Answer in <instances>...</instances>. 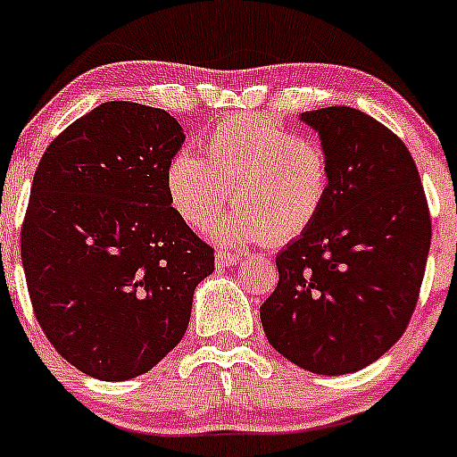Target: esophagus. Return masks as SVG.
Masks as SVG:
<instances>
[{
	"label": "esophagus",
	"instance_id": "1",
	"mask_svg": "<svg viewBox=\"0 0 457 457\" xmlns=\"http://www.w3.org/2000/svg\"><path fill=\"white\" fill-rule=\"evenodd\" d=\"M239 259H242V254L239 253H228V250H218L215 253V263L218 266H235V263H239Z\"/></svg>",
	"mask_w": 457,
	"mask_h": 457
}]
</instances>
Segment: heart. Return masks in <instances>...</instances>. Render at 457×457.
I'll return each mask as SVG.
<instances>
[{
    "label": "heart",
    "instance_id": "b5f03b06",
    "mask_svg": "<svg viewBox=\"0 0 457 457\" xmlns=\"http://www.w3.org/2000/svg\"><path fill=\"white\" fill-rule=\"evenodd\" d=\"M207 159L183 148L165 165L171 209L203 227L233 195L237 211L211 227L220 242L287 244L316 224L331 194L325 150L266 115H235L204 139Z\"/></svg>",
    "mask_w": 457,
    "mask_h": 457
}]
</instances>
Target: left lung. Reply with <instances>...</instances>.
Here are the masks:
<instances>
[{
    "mask_svg": "<svg viewBox=\"0 0 457 457\" xmlns=\"http://www.w3.org/2000/svg\"><path fill=\"white\" fill-rule=\"evenodd\" d=\"M320 135L331 194L312 228L277 254L259 313L268 342L316 375H346L403 336L419 301L431 220L403 141L351 106L303 112Z\"/></svg>",
    "mask_w": 457,
    "mask_h": 457,
    "instance_id": "left-lung-1",
    "label": "left lung"
}]
</instances>
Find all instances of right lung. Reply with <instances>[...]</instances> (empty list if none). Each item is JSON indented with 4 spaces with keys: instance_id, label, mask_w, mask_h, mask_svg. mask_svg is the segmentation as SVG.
Returning <instances> with one entry per match:
<instances>
[{
    "instance_id": "add662e5",
    "label": "right lung",
    "mask_w": 457,
    "mask_h": 457,
    "mask_svg": "<svg viewBox=\"0 0 457 457\" xmlns=\"http://www.w3.org/2000/svg\"><path fill=\"white\" fill-rule=\"evenodd\" d=\"M185 135L168 111L104 102L47 145L21 227L34 316L85 375L124 381L183 340L213 248L171 209L165 165Z\"/></svg>"
}]
</instances>
